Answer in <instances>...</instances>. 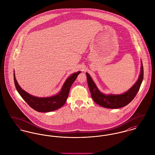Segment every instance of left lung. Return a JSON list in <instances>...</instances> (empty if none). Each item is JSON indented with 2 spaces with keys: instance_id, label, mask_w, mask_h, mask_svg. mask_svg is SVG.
Listing matches in <instances>:
<instances>
[{
  "instance_id": "1",
  "label": "left lung",
  "mask_w": 155,
  "mask_h": 155,
  "mask_svg": "<svg viewBox=\"0 0 155 155\" xmlns=\"http://www.w3.org/2000/svg\"><path fill=\"white\" fill-rule=\"evenodd\" d=\"M140 74L137 81L131 88L121 94H105L101 93L88 73L86 72L87 83L91 95L95 103L108 108H119L129 104L138 93L143 79V67L141 61Z\"/></svg>"
}]
</instances>
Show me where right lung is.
<instances>
[{"label":"right lung","instance_id":"1","mask_svg":"<svg viewBox=\"0 0 155 155\" xmlns=\"http://www.w3.org/2000/svg\"><path fill=\"white\" fill-rule=\"evenodd\" d=\"M80 72L81 71H78L72 74L67 78L58 94L47 97H36L24 91L18 83L15 78V71L13 72V78L16 90L27 104L38 112L47 113L56 110L64 105L67 100L72 84Z\"/></svg>","mask_w":155,"mask_h":155}]
</instances>
